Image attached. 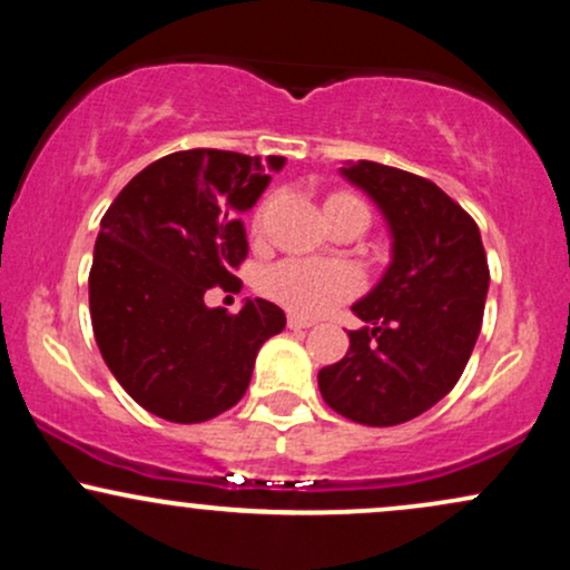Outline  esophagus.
<instances>
[{
  "label": "esophagus",
  "mask_w": 570,
  "mask_h": 570,
  "mask_svg": "<svg viewBox=\"0 0 570 570\" xmlns=\"http://www.w3.org/2000/svg\"><path fill=\"white\" fill-rule=\"evenodd\" d=\"M286 324H289V330H307V326H313L311 318L294 316V313H289V318H286Z\"/></svg>",
  "instance_id": "34e87169"
}]
</instances>
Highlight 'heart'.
I'll return each mask as SVG.
<instances>
[{"label": "heart", "mask_w": 570, "mask_h": 570, "mask_svg": "<svg viewBox=\"0 0 570 570\" xmlns=\"http://www.w3.org/2000/svg\"><path fill=\"white\" fill-rule=\"evenodd\" d=\"M343 206H364V203L351 193H332L324 203V212L330 214ZM259 225H263V214L257 212L254 214V230H259ZM356 286L358 278L351 267L305 263V259H289V263L273 265L263 278L267 297L305 318L322 316L330 307L348 299L356 292Z\"/></svg>", "instance_id": "b5f03b06"}]
</instances>
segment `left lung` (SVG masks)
Here are the masks:
<instances>
[{"label": "left lung", "mask_w": 570, "mask_h": 570, "mask_svg": "<svg viewBox=\"0 0 570 570\" xmlns=\"http://www.w3.org/2000/svg\"><path fill=\"white\" fill-rule=\"evenodd\" d=\"M340 174L375 200L394 244L381 284L353 305L362 330L318 372L332 410L362 426L407 423L448 396L466 370L490 284L480 227L434 181L358 160Z\"/></svg>", "instance_id": "8db88e82"}]
</instances>
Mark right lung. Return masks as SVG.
<instances>
[{"mask_svg": "<svg viewBox=\"0 0 570 570\" xmlns=\"http://www.w3.org/2000/svg\"><path fill=\"white\" fill-rule=\"evenodd\" d=\"M271 155L267 168L281 171ZM271 176L259 158L187 149L149 163L107 208L90 267V322L104 362L134 402L171 423H203L240 402L254 358L286 316L267 299L238 313L208 307L214 286L238 289L240 214Z\"/></svg>", "mask_w": 570, "mask_h": 570, "instance_id": "1", "label": "right lung"}]
</instances>
